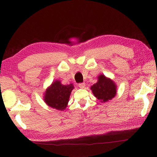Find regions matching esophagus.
<instances>
[{"label": "esophagus", "instance_id": "obj_1", "mask_svg": "<svg viewBox=\"0 0 157 157\" xmlns=\"http://www.w3.org/2000/svg\"><path fill=\"white\" fill-rule=\"evenodd\" d=\"M78 86L80 88H84L85 86H86V84H85V83H80V84H78Z\"/></svg>", "mask_w": 157, "mask_h": 157}]
</instances>
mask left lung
Returning a JSON list of instances; mask_svg holds the SVG:
<instances>
[{
    "label": "left lung",
    "instance_id": "obj_1",
    "mask_svg": "<svg viewBox=\"0 0 157 157\" xmlns=\"http://www.w3.org/2000/svg\"><path fill=\"white\" fill-rule=\"evenodd\" d=\"M117 86L114 81L105 75L98 76V81L90 87L93 94L101 102L111 101L117 94Z\"/></svg>",
    "mask_w": 157,
    "mask_h": 157
}]
</instances>
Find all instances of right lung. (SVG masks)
<instances>
[{
	"instance_id": "1",
	"label": "right lung",
	"mask_w": 157,
	"mask_h": 157,
	"mask_svg": "<svg viewBox=\"0 0 157 157\" xmlns=\"http://www.w3.org/2000/svg\"><path fill=\"white\" fill-rule=\"evenodd\" d=\"M74 86L72 84L63 85L60 80L53 81L46 88L43 100L52 109L63 111L67 106L70 95Z\"/></svg>"
}]
</instances>
